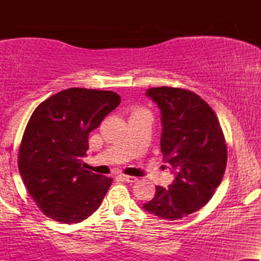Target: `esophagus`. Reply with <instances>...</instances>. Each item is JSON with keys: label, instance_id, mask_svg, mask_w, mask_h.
Wrapping results in <instances>:
<instances>
[{"label": "esophagus", "instance_id": "34e87169", "mask_svg": "<svg viewBox=\"0 0 261 261\" xmlns=\"http://www.w3.org/2000/svg\"><path fill=\"white\" fill-rule=\"evenodd\" d=\"M119 176H120V179H122V180H124V181H127V182H134V181H136V180H137L136 176L125 175V174H121V175H119Z\"/></svg>", "mask_w": 261, "mask_h": 261}]
</instances>
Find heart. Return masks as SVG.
I'll list each match as a JSON object with an SVG mask.
<instances>
[{
    "mask_svg": "<svg viewBox=\"0 0 261 261\" xmlns=\"http://www.w3.org/2000/svg\"><path fill=\"white\" fill-rule=\"evenodd\" d=\"M137 110H143V109H136V110H135V112H137Z\"/></svg>",
    "mask_w": 261,
    "mask_h": 261,
    "instance_id": "heart-1",
    "label": "heart"
}]
</instances>
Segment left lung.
<instances>
[{
  "label": "left lung",
  "mask_w": 261,
  "mask_h": 261,
  "mask_svg": "<svg viewBox=\"0 0 261 261\" xmlns=\"http://www.w3.org/2000/svg\"><path fill=\"white\" fill-rule=\"evenodd\" d=\"M161 109V151L175 178L155 187L143 208L162 220H180L205 206L222 181L227 146L212 108L194 92L173 87L147 89Z\"/></svg>",
  "instance_id": "left-lung-1"
}]
</instances>
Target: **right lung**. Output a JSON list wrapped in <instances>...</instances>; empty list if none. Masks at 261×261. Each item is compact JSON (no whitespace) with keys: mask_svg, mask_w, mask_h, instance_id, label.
Returning <instances> with one entry per match:
<instances>
[{"mask_svg":"<svg viewBox=\"0 0 261 261\" xmlns=\"http://www.w3.org/2000/svg\"><path fill=\"white\" fill-rule=\"evenodd\" d=\"M120 101L112 91L68 88L32 114L18 152V168L45 216L79 223L99 207L113 179L83 168L82 158L89 147V133Z\"/></svg>","mask_w":261,"mask_h":261,"instance_id":"1","label":"right lung"}]
</instances>
